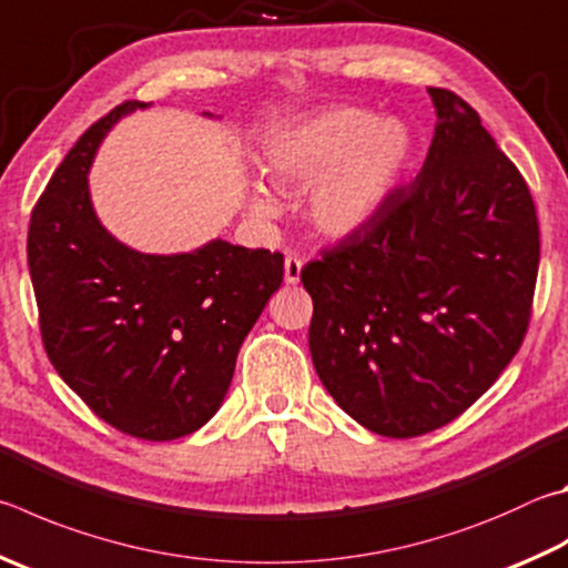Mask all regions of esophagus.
Returning <instances> with one entry per match:
<instances>
[{
  "label": "esophagus",
  "mask_w": 568,
  "mask_h": 568,
  "mask_svg": "<svg viewBox=\"0 0 568 568\" xmlns=\"http://www.w3.org/2000/svg\"><path fill=\"white\" fill-rule=\"evenodd\" d=\"M301 271H303V257L287 255L285 257V283L295 285L297 281H301Z\"/></svg>",
  "instance_id": "1"
}]
</instances>
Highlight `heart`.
I'll list each match as a JSON object with an SVG mask.
<instances>
[{"label":"heart","mask_w":568,"mask_h":568,"mask_svg":"<svg viewBox=\"0 0 568 568\" xmlns=\"http://www.w3.org/2000/svg\"><path fill=\"white\" fill-rule=\"evenodd\" d=\"M412 153V136L399 121L359 106H335L275 133L265 166L283 185L307 189L313 223L327 235L363 229L395 191ZM253 205L273 213L275 201L255 189Z\"/></svg>","instance_id":"obj_1"}]
</instances>
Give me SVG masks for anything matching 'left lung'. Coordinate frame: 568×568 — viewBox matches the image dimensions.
<instances>
[{"instance_id":"1","label":"left lung","mask_w":568,"mask_h":568,"mask_svg":"<svg viewBox=\"0 0 568 568\" xmlns=\"http://www.w3.org/2000/svg\"><path fill=\"white\" fill-rule=\"evenodd\" d=\"M437 129L419 176L301 271L325 389L383 437L445 427L519 353L539 273V221L479 113L429 87Z\"/></svg>"}]
</instances>
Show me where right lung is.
Returning a JSON list of instances; mask_svg holds the SVG:
<instances>
[{
    "mask_svg": "<svg viewBox=\"0 0 568 568\" xmlns=\"http://www.w3.org/2000/svg\"><path fill=\"white\" fill-rule=\"evenodd\" d=\"M141 106L111 109L59 163L32 211L27 257L61 379L123 435L166 442L219 412L241 343L283 283V253L211 241L146 255L106 233L87 173L106 131Z\"/></svg>",
    "mask_w": 568,
    "mask_h": 568,
    "instance_id": "1",
    "label": "right lung"
}]
</instances>
